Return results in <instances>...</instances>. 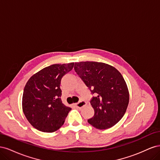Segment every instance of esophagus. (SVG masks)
Here are the masks:
<instances>
[{"instance_id":"34e87169","label":"esophagus","mask_w":160,"mask_h":160,"mask_svg":"<svg viewBox=\"0 0 160 160\" xmlns=\"http://www.w3.org/2000/svg\"><path fill=\"white\" fill-rule=\"evenodd\" d=\"M86 102L85 101H80V102H79V103H75L74 104V105L75 106L76 108H83V107H85V106L86 105Z\"/></svg>"}]
</instances>
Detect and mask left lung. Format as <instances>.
Returning a JSON list of instances; mask_svg holds the SVG:
<instances>
[{"label": "left lung", "instance_id": "obj_1", "mask_svg": "<svg viewBox=\"0 0 160 160\" xmlns=\"http://www.w3.org/2000/svg\"><path fill=\"white\" fill-rule=\"evenodd\" d=\"M75 71L95 93L91 105L95 113L88 122L98 129L113 127L123 118L129 101V90L120 72L104 62H75Z\"/></svg>", "mask_w": 160, "mask_h": 160}]
</instances>
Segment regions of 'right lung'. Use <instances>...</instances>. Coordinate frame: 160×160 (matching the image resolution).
<instances>
[{
    "instance_id": "obj_1",
    "label": "right lung",
    "mask_w": 160,
    "mask_h": 160,
    "mask_svg": "<svg viewBox=\"0 0 160 160\" xmlns=\"http://www.w3.org/2000/svg\"><path fill=\"white\" fill-rule=\"evenodd\" d=\"M74 62L45 67L28 80L24 88L22 108L26 118L35 129L52 133L59 129L71 108L62 103V77L73 68Z\"/></svg>"
}]
</instances>
